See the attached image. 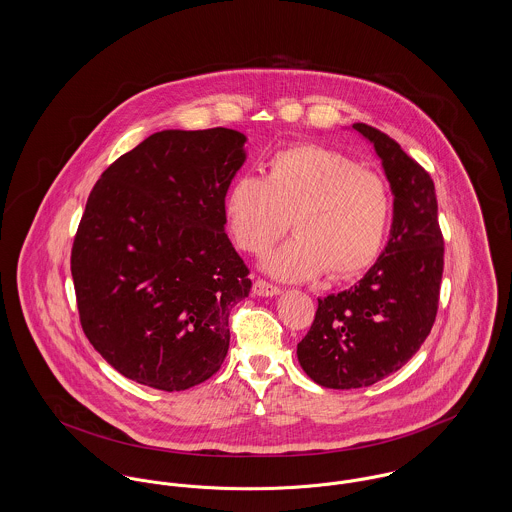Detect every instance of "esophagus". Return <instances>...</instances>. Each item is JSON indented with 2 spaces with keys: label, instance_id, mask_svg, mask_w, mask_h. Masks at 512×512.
<instances>
[{
  "label": "esophagus",
  "instance_id": "1",
  "mask_svg": "<svg viewBox=\"0 0 512 512\" xmlns=\"http://www.w3.org/2000/svg\"><path fill=\"white\" fill-rule=\"evenodd\" d=\"M253 294H255V296H263V298H272V296H278V294H280V288L274 286V284H269V282L263 280V278H257V280L253 282Z\"/></svg>",
  "mask_w": 512,
  "mask_h": 512
}]
</instances>
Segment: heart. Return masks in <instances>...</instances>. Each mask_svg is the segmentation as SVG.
Here are the masks:
<instances>
[{"mask_svg": "<svg viewBox=\"0 0 512 512\" xmlns=\"http://www.w3.org/2000/svg\"><path fill=\"white\" fill-rule=\"evenodd\" d=\"M234 243L263 255L290 226L296 236L267 255L263 269L300 282L327 269L331 278L365 271L385 240L391 199L381 176L342 152L294 145L274 152L265 178L241 174L224 199Z\"/></svg>", "mask_w": 512, "mask_h": 512, "instance_id": "1", "label": "heart"}]
</instances>
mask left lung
I'll return each instance as SVG.
<instances>
[{"label":"left lung","mask_w":512,"mask_h":512,"mask_svg":"<svg viewBox=\"0 0 512 512\" xmlns=\"http://www.w3.org/2000/svg\"><path fill=\"white\" fill-rule=\"evenodd\" d=\"M352 127L381 158L394 195L392 226L377 263L350 290L319 300L298 344L301 369L327 389L369 387L410 360L435 323L443 276L433 180L383 131Z\"/></svg>","instance_id":"left-lung-1"}]
</instances>
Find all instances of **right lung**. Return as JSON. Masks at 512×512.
<instances>
[{"mask_svg":"<svg viewBox=\"0 0 512 512\" xmlns=\"http://www.w3.org/2000/svg\"><path fill=\"white\" fill-rule=\"evenodd\" d=\"M245 135L158 131L92 187L71 249L81 327L123 377L185 391L228 354L249 269L224 232V199Z\"/></svg>","mask_w":512,"mask_h":512,"instance_id":"1","label":"right lung"}]
</instances>
